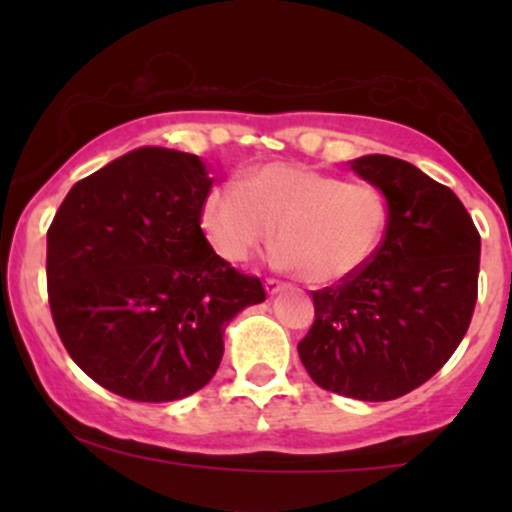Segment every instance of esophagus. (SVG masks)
<instances>
[{
  "instance_id": "esophagus-1",
  "label": "esophagus",
  "mask_w": 512,
  "mask_h": 512,
  "mask_svg": "<svg viewBox=\"0 0 512 512\" xmlns=\"http://www.w3.org/2000/svg\"><path fill=\"white\" fill-rule=\"evenodd\" d=\"M264 289H267L269 296H274V293H279V291H284V289H286V281L274 279V276H269V279L264 281Z\"/></svg>"
}]
</instances>
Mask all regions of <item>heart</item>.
Instances as JSON below:
<instances>
[{
  "instance_id": "b5f03b06",
  "label": "heart",
  "mask_w": 512,
  "mask_h": 512,
  "mask_svg": "<svg viewBox=\"0 0 512 512\" xmlns=\"http://www.w3.org/2000/svg\"><path fill=\"white\" fill-rule=\"evenodd\" d=\"M279 238V260L313 284H334L373 260L387 228L385 195L366 180L272 163L204 199L202 226L223 260L243 262Z\"/></svg>"
}]
</instances>
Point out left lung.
<instances>
[{
	"instance_id": "left-lung-1",
	"label": "left lung",
	"mask_w": 512,
	"mask_h": 512,
	"mask_svg": "<svg viewBox=\"0 0 512 512\" xmlns=\"http://www.w3.org/2000/svg\"><path fill=\"white\" fill-rule=\"evenodd\" d=\"M351 168L387 199L385 238L361 272L313 291L298 356L322 390L387 402L433 378L467 334L481 238L455 192L402 158Z\"/></svg>"
}]
</instances>
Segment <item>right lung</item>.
<instances>
[{"mask_svg":"<svg viewBox=\"0 0 512 512\" xmlns=\"http://www.w3.org/2000/svg\"><path fill=\"white\" fill-rule=\"evenodd\" d=\"M214 180L195 154L144 146L79 180L48 228V301L64 349L134 402L202 390L223 327L267 298L202 231Z\"/></svg>","mask_w":512,"mask_h":512,"instance_id":"1","label":"right lung"}]
</instances>
